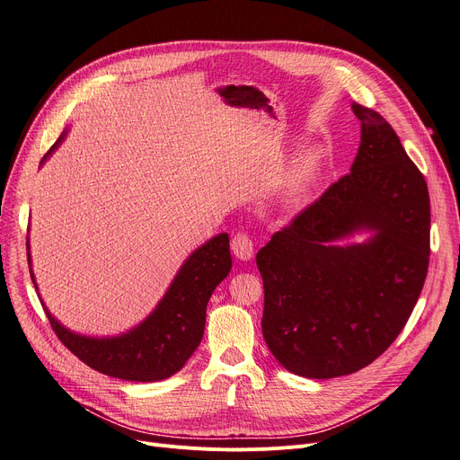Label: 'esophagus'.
<instances>
[{
    "label": "esophagus",
    "instance_id": "obj_1",
    "mask_svg": "<svg viewBox=\"0 0 460 460\" xmlns=\"http://www.w3.org/2000/svg\"><path fill=\"white\" fill-rule=\"evenodd\" d=\"M231 250H233L234 257L240 259V261H252L253 259V252H255L252 238L246 233H236L233 236Z\"/></svg>",
    "mask_w": 460,
    "mask_h": 460
}]
</instances>
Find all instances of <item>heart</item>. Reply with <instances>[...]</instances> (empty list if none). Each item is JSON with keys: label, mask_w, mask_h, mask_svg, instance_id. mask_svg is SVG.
Masks as SVG:
<instances>
[{"label": "heart", "mask_w": 460, "mask_h": 460, "mask_svg": "<svg viewBox=\"0 0 460 460\" xmlns=\"http://www.w3.org/2000/svg\"><path fill=\"white\" fill-rule=\"evenodd\" d=\"M326 151L323 147H307L288 164L276 190V203L281 210H295L309 198L323 177Z\"/></svg>", "instance_id": "obj_1"}]
</instances>
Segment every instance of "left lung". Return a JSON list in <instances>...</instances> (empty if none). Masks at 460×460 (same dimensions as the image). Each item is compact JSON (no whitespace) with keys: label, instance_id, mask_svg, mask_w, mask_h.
I'll return each mask as SVG.
<instances>
[{"label":"left lung","instance_id":"obj_1","mask_svg":"<svg viewBox=\"0 0 460 460\" xmlns=\"http://www.w3.org/2000/svg\"><path fill=\"white\" fill-rule=\"evenodd\" d=\"M350 173L278 231L255 261L262 337L287 371L335 378L369 366L404 328L429 269V190L392 125L352 102ZM366 234L361 243L348 238Z\"/></svg>","mask_w":460,"mask_h":460}]
</instances>
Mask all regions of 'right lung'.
I'll return each mask as SVG.
<instances>
[{
  "instance_id": "right-lung-1",
  "label": "right lung",
  "mask_w": 460,
  "mask_h": 460,
  "mask_svg": "<svg viewBox=\"0 0 460 460\" xmlns=\"http://www.w3.org/2000/svg\"><path fill=\"white\" fill-rule=\"evenodd\" d=\"M68 128L46 153L40 165L65 141ZM31 281L39 293L28 236ZM229 234L220 233L193 250L181 264L173 281L155 309L134 328L119 335H85L61 324L44 300L40 304L61 343L84 364L102 375L130 382H158L179 373L203 340L207 304L231 272Z\"/></svg>"
}]
</instances>
